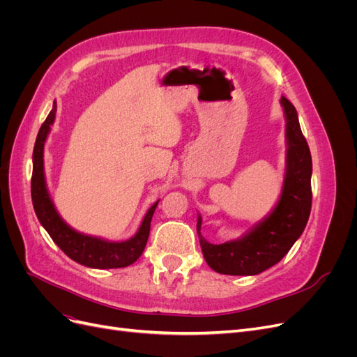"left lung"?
<instances>
[{
  "label": "left lung",
  "mask_w": 357,
  "mask_h": 357,
  "mask_svg": "<svg viewBox=\"0 0 357 357\" xmlns=\"http://www.w3.org/2000/svg\"><path fill=\"white\" fill-rule=\"evenodd\" d=\"M286 121V169L282 193L274 208L240 238L211 244L201 235L198 214L197 232L202 255L215 273L226 275H256L278 264L304 232L311 211L312 162L307 139L302 135L298 113L282 96Z\"/></svg>",
  "instance_id": "obj_1"
}]
</instances>
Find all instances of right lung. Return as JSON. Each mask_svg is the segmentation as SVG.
I'll use <instances>...</instances> for the list:
<instances>
[{"label": "right lung", "instance_id": "add662e5", "mask_svg": "<svg viewBox=\"0 0 357 357\" xmlns=\"http://www.w3.org/2000/svg\"><path fill=\"white\" fill-rule=\"evenodd\" d=\"M55 117L56 101H53L52 110L37 134L34 153H32L31 198L41 226L47 231L53 243L74 262L80 265L95 269H110L125 268L134 264L142 256L146 247L150 234V222H152L159 199L147 210L135 235L125 241H110L101 238V236L82 234L71 228L61 218L50 198L45 174V144L52 125L55 122Z\"/></svg>", "mask_w": 357, "mask_h": 357}]
</instances>
